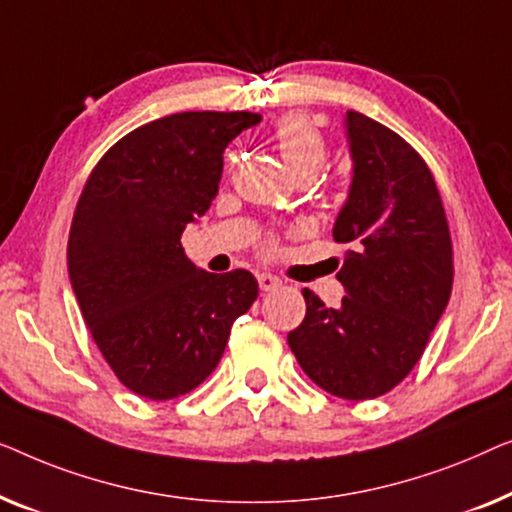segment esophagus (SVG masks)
<instances>
[{
    "instance_id": "34e87169",
    "label": "esophagus",
    "mask_w": 512,
    "mask_h": 512,
    "mask_svg": "<svg viewBox=\"0 0 512 512\" xmlns=\"http://www.w3.org/2000/svg\"><path fill=\"white\" fill-rule=\"evenodd\" d=\"M257 283L262 292H271L276 290V287H280V278L271 276V273H257Z\"/></svg>"
}]
</instances>
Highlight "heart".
I'll use <instances>...</instances> for the list:
<instances>
[{
  "label": "heart",
  "mask_w": 512,
  "mask_h": 512,
  "mask_svg": "<svg viewBox=\"0 0 512 512\" xmlns=\"http://www.w3.org/2000/svg\"><path fill=\"white\" fill-rule=\"evenodd\" d=\"M276 146L280 160L294 178L315 176L327 162V143L318 127L304 115H285L278 122Z\"/></svg>",
  "instance_id": "obj_1"
}]
</instances>
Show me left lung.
<instances>
[{
	"label": "left lung",
	"instance_id": "1",
	"mask_svg": "<svg viewBox=\"0 0 512 512\" xmlns=\"http://www.w3.org/2000/svg\"><path fill=\"white\" fill-rule=\"evenodd\" d=\"M348 199L334 239L350 243L338 308L304 290L306 318L287 343L306 376L334 397L364 401L397 387L422 357L452 292V243L434 176L380 122L348 111Z\"/></svg>",
	"mask_w": 512,
	"mask_h": 512
}]
</instances>
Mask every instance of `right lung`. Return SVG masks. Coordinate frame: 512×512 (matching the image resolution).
<instances>
[{"instance_id": "obj_1", "label": "right lung", "mask_w": 512, "mask_h": 512, "mask_svg": "<svg viewBox=\"0 0 512 512\" xmlns=\"http://www.w3.org/2000/svg\"><path fill=\"white\" fill-rule=\"evenodd\" d=\"M259 113L187 111L115 143L83 187L69 232V280L115 376L167 401L204 383L234 320L253 306L246 269L208 273L187 259L185 227L218 194L222 153Z\"/></svg>"}]
</instances>
